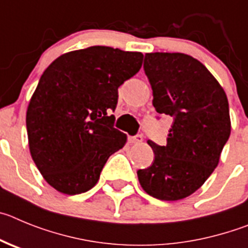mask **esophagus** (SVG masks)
I'll return each mask as SVG.
<instances>
[{
    "label": "esophagus",
    "instance_id": "1",
    "mask_svg": "<svg viewBox=\"0 0 248 248\" xmlns=\"http://www.w3.org/2000/svg\"><path fill=\"white\" fill-rule=\"evenodd\" d=\"M128 140H129V143L138 144V143H140L142 140H143V136H142V135H136V136H133V137H129Z\"/></svg>",
    "mask_w": 248,
    "mask_h": 248
}]
</instances>
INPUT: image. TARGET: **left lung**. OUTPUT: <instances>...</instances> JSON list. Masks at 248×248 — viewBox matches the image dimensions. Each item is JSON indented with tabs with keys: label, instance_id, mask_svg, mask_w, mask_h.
<instances>
[{
	"label": "left lung",
	"instance_id": "8db88e82",
	"mask_svg": "<svg viewBox=\"0 0 248 248\" xmlns=\"http://www.w3.org/2000/svg\"><path fill=\"white\" fill-rule=\"evenodd\" d=\"M144 73L158 113L173 117L166 146L148 140L155 160L137 171L143 190L166 202L191 195L217 167L231 133L229 101L206 66L183 53H147Z\"/></svg>",
	"mask_w": 248,
	"mask_h": 248
}]
</instances>
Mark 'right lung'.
Masks as SVG:
<instances>
[{
  "mask_svg": "<svg viewBox=\"0 0 248 248\" xmlns=\"http://www.w3.org/2000/svg\"><path fill=\"white\" fill-rule=\"evenodd\" d=\"M142 60L140 52L95 46L60 55L44 70L27 108V135L38 170L55 190H90L126 144L111 111Z\"/></svg>",
  "mask_w": 248,
  "mask_h": 248,
  "instance_id": "right-lung-1",
  "label": "right lung"
}]
</instances>
